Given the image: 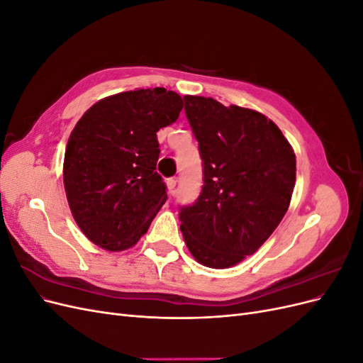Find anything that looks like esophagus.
Listing matches in <instances>:
<instances>
[{
	"mask_svg": "<svg viewBox=\"0 0 363 363\" xmlns=\"http://www.w3.org/2000/svg\"><path fill=\"white\" fill-rule=\"evenodd\" d=\"M175 184H177V180H175V179H168V180H167V188H168V191H169V194H171V195L174 194Z\"/></svg>",
	"mask_w": 363,
	"mask_h": 363,
	"instance_id": "esophagus-1",
	"label": "esophagus"
}]
</instances>
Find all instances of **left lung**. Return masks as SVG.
I'll return each mask as SVG.
<instances>
[{
    "label": "left lung",
    "mask_w": 363,
    "mask_h": 363,
    "mask_svg": "<svg viewBox=\"0 0 363 363\" xmlns=\"http://www.w3.org/2000/svg\"><path fill=\"white\" fill-rule=\"evenodd\" d=\"M203 160V188L180 207V230L192 256L224 269L256 252L286 213L295 186V155L280 128L251 108L186 95Z\"/></svg>",
    "instance_id": "1"
}]
</instances>
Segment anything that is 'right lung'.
Listing matches in <instances>:
<instances>
[{
	"instance_id": "add662e5",
	"label": "right lung",
	"mask_w": 363,
	"mask_h": 363,
	"mask_svg": "<svg viewBox=\"0 0 363 363\" xmlns=\"http://www.w3.org/2000/svg\"><path fill=\"white\" fill-rule=\"evenodd\" d=\"M182 108V96L164 87L128 91L95 103L74 127L63 184L77 225L95 245L123 251L147 233L168 199L156 133Z\"/></svg>"
}]
</instances>
